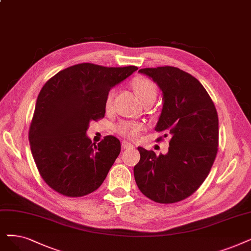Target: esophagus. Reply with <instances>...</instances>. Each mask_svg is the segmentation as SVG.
<instances>
[{
  "label": "esophagus",
  "mask_w": 251,
  "mask_h": 251,
  "mask_svg": "<svg viewBox=\"0 0 251 251\" xmlns=\"http://www.w3.org/2000/svg\"><path fill=\"white\" fill-rule=\"evenodd\" d=\"M123 148H125V149H132V148H134V145L132 143L127 142V141H124L123 142Z\"/></svg>",
  "instance_id": "1"
}]
</instances>
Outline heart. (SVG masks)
<instances>
[{
    "instance_id": "1",
    "label": "heart",
    "mask_w": 251,
    "mask_h": 251,
    "mask_svg": "<svg viewBox=\"0 0 251 251\" xmlns=\"http://www.w3.org/2000/svg\"><path fill=\"white\" fill-rule=\"evenodd\" d=\"M133 87L135 89L136 94L138 95L139 99L141 100V102L146 104H153L157 98V87L156 84L149 78H137L132 82ZM115 92L113 89L110 91L106 95L105 99V107L107 110L111 109L113 104ZM142 125L135 122H122L116 126V132L125 137L128 138H136L140 132L142 131Z\"/></svg>"
}]
</instances>
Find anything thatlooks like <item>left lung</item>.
I'll return each instance as SVG.
<instances>
[{
	"label": "left lung",
	"mask_w": 251,
	"mask_h": 251,
	"mask_svg": "<svg viewBox=\"0 0 251 251\" xmlns=\"http://www.w3.org/2000/svg\"><path fill=\"white\" fill-rule=\"evenodd\" d=\"M139 72L151 77L162 89L164 106L155 131L171 139L165 155L138 147L136 183L156 203H177L192 196L212 168L218 150L216 108L201 82L179 68H145Z\"/></svg>",
	"instance_id": "obj_1"
}]
</instances>
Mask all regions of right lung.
Wrapping results in <instances>:
<instances>
[{
    "instance_id": "add662e5",
    "label": "right lung",
    "mask_w": 251,
    "mask_h": 251,
    "mask_svg": "<svg viewBox=\"0 0 251 251\" xmlns=\"http://www.w3.org/2000/svg\"><path fill=\"white\" fill-rule=\"evenodd\" d=\"M137 70L82 63L59 71L40 91L28 141L40 175L56 193L83 197L103 183L120 142L106 136L92 143L85 135L88 124L105 116L110 88Z\"/></svg>"
}]
</instances>
